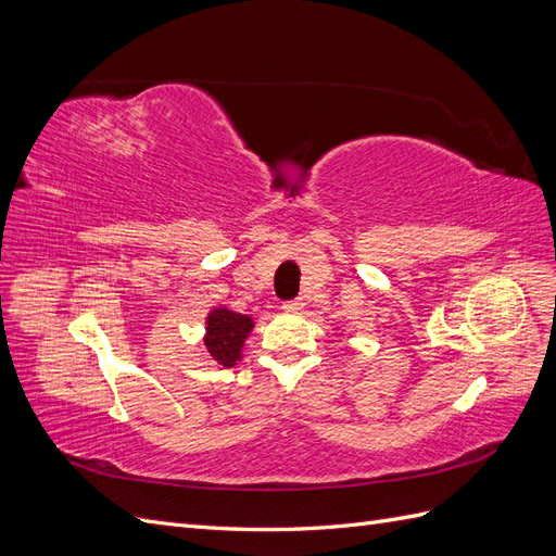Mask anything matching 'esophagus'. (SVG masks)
I'll return each mask as SVG.
<instances>
[{
    "label": "esophagus",
    "mask_w": 556,
    "mask_h": 556,
    "mask_svg": "<svg viewBox=\"0 0 556 556\" xmlns=\"http://www.w3.org/2000/svg\"><path fill=\"white\" fill-rule=\"evenodd\" d=\"M301 308H304V304H301L299 299H292V301H282V311H285V313H299Z\"/></svg>",
    "instance_id": "1"
}]
</instances>
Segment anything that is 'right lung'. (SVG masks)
Instances as JSON below:
<instances>
[{
	"mask_svg": "<svg viewBox=\"0 0 556 556\" xmlns=\"http://www.w3.org/2000/svg\"><path fill=\"white\" fill-rule=\"evenodd\" d=\"M255 319L227 306H215L206 315L204 345L208 357L220 366H237L243 359V345Z\"/></svg>",
	"mask_w": 556,
	"mask_h": 556,
	"instance_id": "add662e5",
	"label": "right lung"
}]
</instances>
